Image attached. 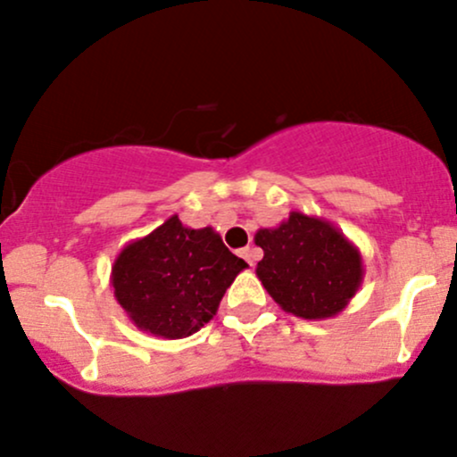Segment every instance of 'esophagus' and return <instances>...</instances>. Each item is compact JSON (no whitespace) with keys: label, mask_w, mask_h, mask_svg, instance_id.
<instances>
[{"label":"esophagus","mask_w":457,"mask_h":457,"mask_svg":"<svg viewBox=\"0 0 457 457\" xmlns=\"http://www.w3.org/2000/svg\"><path fill=\"white\" fill-rule=\"evenodd\" d=\"M241 256L245 258V261L249 262V265H256V261H258V252L253 247H245V249H241Z\"/></svg>","instance_id":"esophagus-1"}]
</instances>
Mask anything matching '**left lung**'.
Wrapping results in <instances>:
<instances>
[{
    "label": "left lung",
    "instance_id": "left-lung-1",
    "mask_svg": "<svg viewBox=\"0 0 457 457\" xmlns=\"http://www.w3.org/2000/svg\"><path fill=\"white\" fill-rule=\"evenodd\" d=\"M253 241L265 252L258 280L282 311L302 320L339 315L363 282L361 252L317 216L291 212L278 228L258 229Z\"/></svg>",
    "mask_w": 457,
    "mask_h": 457
}]
</instances>
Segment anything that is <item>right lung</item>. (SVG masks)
Segmentation results:
<instances>
[{
    "mask_svg": "<svg viewBox=\"0 0 457 457\" xmlns=\"http://www.w3.org/2000/svg\"><path fill=\"white\" fill-rule=\"evenodd\" d=\"M247 269L212 228L172 214L115 258L112 287L129 320L155 337L184 339L208 324L234 278Z\"/></svg>",
    "mask_w": 457,
    "mask_h": 457,
    "instance_id": "1",
    "label": "right lung"
}]
</instances>
